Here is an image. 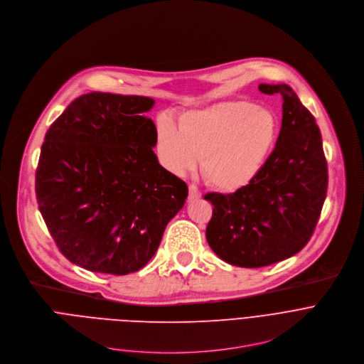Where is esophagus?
I'll return each mask as SVG.
<instances>
[{
	"label": "esophagus",
	"mask_w": 364,
	"mask_h": 364,
	"mask_svg": "<svg viewBox=\"0 0 364 364\" xmlns=\"http://www.w3.org/2000/svg\"><path fill=\"white\" fill-rule=\"evenodd\" d=\"M200 198V191L198 189L196 185H189V195H188V199L189 200H196Z\"/></svg>",
	"instance_id": "34e87169"
}]
</instances>
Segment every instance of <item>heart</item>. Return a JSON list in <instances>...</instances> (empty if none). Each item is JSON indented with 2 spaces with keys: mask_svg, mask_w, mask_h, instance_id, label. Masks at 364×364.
I'll return each mask as SVG.
<instances>
[{
  "mask_svg": "<svg viewBox=\"0 0 364 364\" xmlns=\"http://www.w3.org/2000/svg\"><path fill=\"white\" fill-rule=\"evenodd\" d=\"M277 116L251 102L237 100L185 113L179 130L171 119L158 123L162 164L183 175L200 159V173L218 191L235 192L251 183L278 139Z\"/></svg>",
  "mask_w": 364,
  "mask_h": 364,
  "instance_id": "b5f03b06",
  "label": "heart"
}]
</instances>
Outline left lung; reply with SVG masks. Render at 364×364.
Wrapping results in <instances>:
<instances>
[{
	"label": "left lung",
	"mask_w": 364,
	"mask_h": 364,
	"mask_svg": "<svg viewBox=\"0 0 364 364\" xmlns=\"http://www.w3.org/2000/svg\"><path fill=\"white\" fill-rule=\"evenodd\" d=\"M282 96L277 144L257 178L234 193L210 192L206 227L212 251L228 264L261 268L300 252L310 241L327 193L328 173L320 129L287 85L261 83Z\"/></svg>",
	"instance_id": "1"
}]
</instances>
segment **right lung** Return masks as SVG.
Segmentation results:
<instances>
[{
  "instance_id": "right-lung-1",
  "label": "right lung",
  "mask_w": 364,
  "mask_h": 364,
  "mask_svg": "<svg viewBox=\"0 0 364 364\" xmlns=\"http://www.w3.org/2000/svg\"><path fill=\"white\" fill-rule=\"evenodd\" d=\"M155 100L92 92L46 133L36 196L60 252L93 272L126 275L155 255L188 198L186 183L154 152Z\"/></svg>"
}]
</instances>
